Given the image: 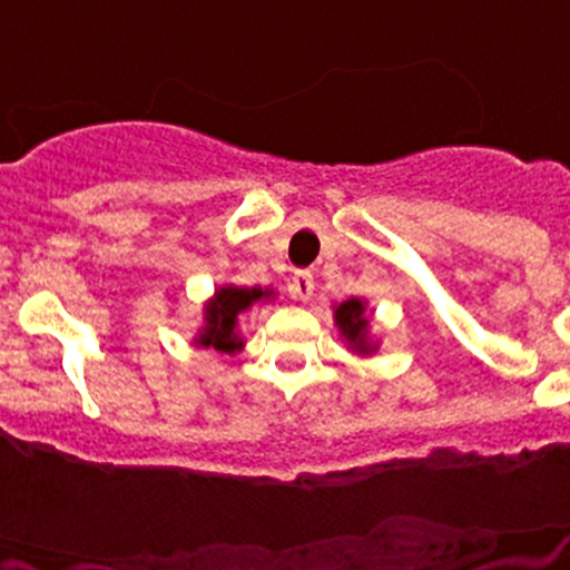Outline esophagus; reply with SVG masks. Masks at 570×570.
Masks as SVG:
<instances>
[{
    "label": "esophagus",
    "mask_w": 570,
    "mask_h": 570,
    "mask_svg": "<svg viewBox=\"0 0 570 570\" xmlns=\"http://www.w3.org/2000/svg\"><path fill=\"white\" fill-rule=\"evenodd\" d=\"M292 295L303 299V303L305 299H311V295H314V275L308 271H297L292 275Z\"/></svg>",
    "instance_id": "1"
}]
</instances>
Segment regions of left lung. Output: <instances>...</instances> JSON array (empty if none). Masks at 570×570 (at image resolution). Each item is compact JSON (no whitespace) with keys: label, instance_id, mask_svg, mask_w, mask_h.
I'll return each instance as SVG.
<instances>
[{"label":"left lung","instance_id":"1","mask_svg":"<svg viewBox=\"0 0 570 570\" xmlns=\"http://www.w3.org/2000/svg\"><path fill=\"white\" fill-rule=\"evenodd\" d=\"M333 318L335 327L346 341L348 352L360 356H371L379 352V341L371 337V318L373 308L367 305V299L362 297H348L341 305H333Z\"/></svg>","mask_w":570,"mask_h":570}]
</instances>
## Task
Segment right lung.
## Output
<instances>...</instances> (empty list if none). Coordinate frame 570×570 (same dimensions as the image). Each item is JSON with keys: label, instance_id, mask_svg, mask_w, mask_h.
<instances>
[{"label": "right lung", "instance_id": "right-lung-1", "mask_svg": "<svg viewBox=\"0 0 570 570\" xmlns=\"http://www.w3.org/2000/svg\"><path fill=\"white\" fill-rule=\"evenodd\" d=\"M275 289L262 286H216L210 299L203 303V324L191 343L197 348H214L218 354H237L246 341L240 337V316L248 314L256 303H271Z\"/></svg>", "mask_w": 570, "mask_h": 570}]
</instances>
